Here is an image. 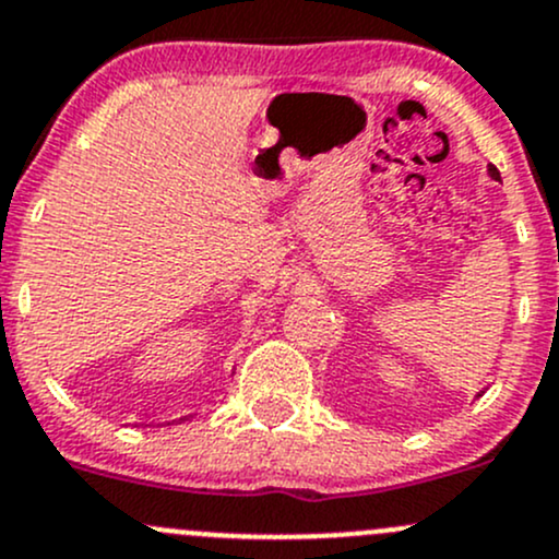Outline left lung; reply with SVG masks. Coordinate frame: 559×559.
Listing matches in <instances>:
<instances>
[{
  "mask_svg": "<svg viewBox=\"0 0 559 559\" xmlns=\"http://www.w3.org/2000/svg\"><path fill=\"white\" fill-rule=\"evenodd\" d=\"M487 171H490L492 179H501V176H498V168L496 166H490V168H487Z\"/></svg>",
  "mask_w": 559,
  "mask_h": 559,
  "instance_id": "left-lung-1",
  "label": "left lung"
}]
</instances>
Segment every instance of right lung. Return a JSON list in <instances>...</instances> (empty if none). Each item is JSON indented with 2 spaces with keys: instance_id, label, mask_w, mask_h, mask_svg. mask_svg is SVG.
Instances as JSON below:
<instances>
[{
  "instance_id": "obj_1",
  "label": "right lung",
  "mask_w": 559,
  "mask_h": 559,
  "mask_svg": "<svg viewBox=\"0 0 559 559\" xmlns=\"http://www.w3.org/2000/svg\"><path fill=\"white\" fill-rule=\"evenodd\" d=\"M181 420H187V418H181Z\"/></svg>"
}]
</instances>
